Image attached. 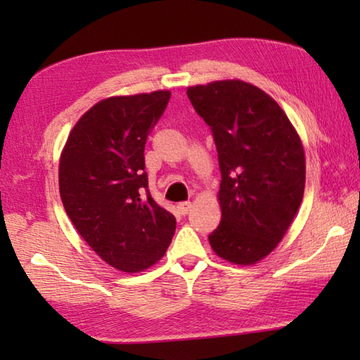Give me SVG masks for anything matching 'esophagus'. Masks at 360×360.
I'll use <instances>...</instances> for the list:
<instances>
[{
	"label": "esophagus",
	"instance_id": "34e87169",
	"mask_svg": "<svg viewBox=\"0 0 360 360\" xmlns=\"http://www.w3.org/2000/svg\"><path fill=\"white\" fill-rule=\"evenodd\" d=\"M192 210V203L191 202H182L178 205V211L181 212V214H187L188 211Z\"/></svg>",
	"mask_w": 360,
	"mask_h": 360
}]
</instances>
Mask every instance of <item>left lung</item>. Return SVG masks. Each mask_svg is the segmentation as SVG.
Returning <instances> with one entry per match:
<instances>
[{
  "label": "left lung",
  "instance_id": "1",
  "mask_svg": "<svg viewBox=\"0 0 360 360\" xmlns=\"http://www.w3.org/2000/svg\"><path fill=\"white\" fill-rule=\"evenodd\" d=\"M187 96L210 127L221 168L222 219L210 245L233 264H255L283 240L302 203L300 138L278 103L255 85L217 81L188 87Z\"/></svg>",
  "mask_w": 360,
  "mask_h": 360
}]
</instances>
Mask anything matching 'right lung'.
<instances>
[{
  "instance_id": "add662e5",
  "label": "right lung",
  "mask_w": 360,
  "mask_h": 360,
  "mask_svg": "<svg viewBox=\"0 0 360 360\" xmlns=\"http://www.w3.org/2000/svg\"><path fill=\"white\" fill-rule=\"evenodd\" d=\"M168 90L112 96L90 108L60 157V197L72 225L100 257L136 273L163 257L176 219L150 197L144 146L165 112Z\"/></svg>"
}]
</instances>
